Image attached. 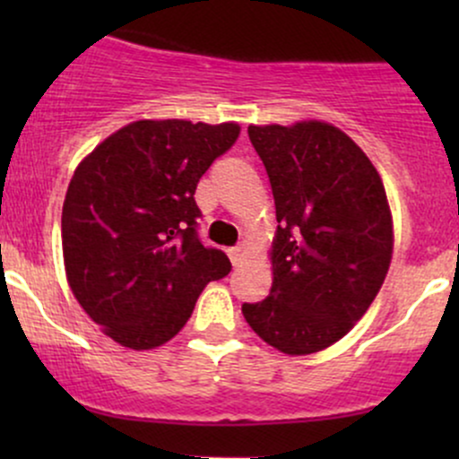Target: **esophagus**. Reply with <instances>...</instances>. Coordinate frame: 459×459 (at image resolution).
<instances>
[{"label":"esophagus","mask_w":459,"mask_h":459,"mask_svg":"<svg viewBox=\"0 0 459 459\" xmlns=\"http://www.w3.org/2000/svg\"><path fill=\"white\" fill-rule=\"evenodd\" d=\"M246 255H247V246L246 244H239V246L230 247V250H229V256H230V261H233V265H239V263L246 259Z\"/></svg>","instance_id":"obj_1"}]
</instances>
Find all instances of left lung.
<instances>
[{
	"label": "left lung",
	"mask_w": 459,
	"mask_h": 459,
	"mask_svg": "<svg viewBox=\"0 0 459 459\" xmlns=\"http://www.w3.org/2000/svg\"><path fill=\"white\" fill-rule=\"evenodd\" d=\"M276 204L272 289L244 304L252 330L289 356L334 345L367 313L393 259V213L380 172L324 120L250 125Z\"/></svg>",
	"instance_id": "left-lung-1"
}]
</instances>
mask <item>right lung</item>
<instances>
[{"instance_id": "obj_1", "label": "right lung", "mask_w": 459, "mask_h": 459, "mask_svg": "<svg viewBox=\"0 0 459 459\" xmlns=\"http://www.w3.org/2000/svg\"><path fill=\"white\" fill-rule=\"evenodd\" d=\"M239 131L237 123L135 120L75 168L62 207L66 281L118 345L168 343L203 289L230 272L222 250L198 241L194 192Z\"/></svg>"}]
</instances>
